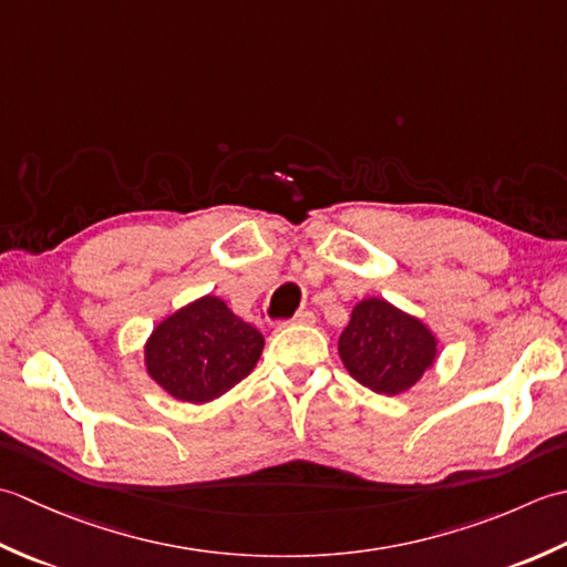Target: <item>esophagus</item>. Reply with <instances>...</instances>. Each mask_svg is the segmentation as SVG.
<instances>
[{"label": "esophagus", "mask_w": 567, "mask_h": 567, "mask_svg": "<svg viewBox=\"0 0 567 567\" xmlns=\"http://www.w3.org/2000/svg\"><path fill=\"white\" fill-rule=\"evenodd\" d=\"M316 322V313H310V310H298L293 318H288L284 326H313Z\"/></svg>", "instance_id": "esophagus-1"}]
</instances>
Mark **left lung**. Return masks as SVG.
<instances>
[{
	"label": "left lung",
	"instance_id": "1",
	"mask_svg": "<svg viewBox=\"0 0 567 567\" xmlns=\"http://www.w3.org/2000/svg\"><path fill=\"white\" fill-rule=\"evenodd\" d=\"M338 350L348 372L377 394H401L423 377L435 360L431 330L386 300L357 303Z\"/></svg>",
	"mask_w": 567,
	"mask_h": 567
}]
</instances>
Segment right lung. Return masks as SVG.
Wrapping results in <instances>:
<instances>
[{
	"mask_svg": "<svg viewBox=\"0 0 567 567\" xmlns=\"http://www.w3.org/2000/svg\"><path fill=\"white\" fill-rule=\"evenodd\" d=\"M264 350V334L225 300L205 296L166 318L146 342V369L171 396L205 403L245 379Z\"/></svg>",
	"mask_w": 567,
	"mask_h": 567,
	"instance_id": "1",
	"label": "right lung"
}]
</instances>
